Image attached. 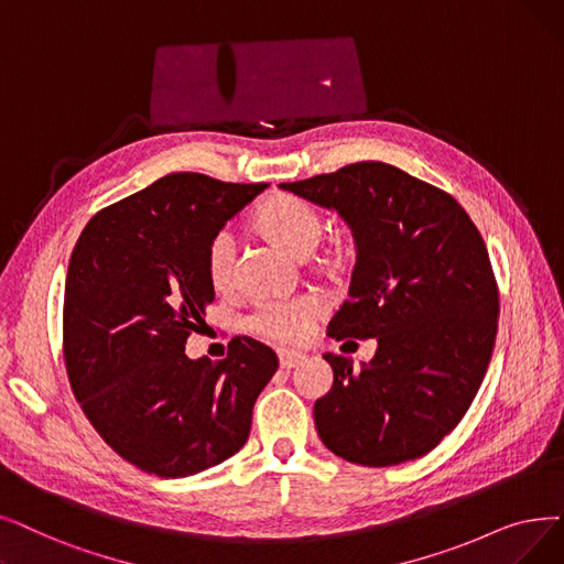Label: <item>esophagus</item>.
<instances>
[{
    "label": "esophagus",
    "mask_w": 564,
    "mask_h": 564,
    "mask_svg": "<svg viewBox=\"0 0 564 564\" xmlns=\"http://www.w3.org/2000/svg\"><path fill=\"white\" fill-rule=\"evenodd\" d=\"M306 357L302 352H295V350H279V361L283 369H295V366H300Z\"/></svg>",
    "instance_id": "1"
}]
</instances>
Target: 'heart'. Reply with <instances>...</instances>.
<instances>
[{"label": "heart", "instance_id": "obj_1", "mask_svg": "<svg viewBox=\"0 0 564 564\" xmlns=\"http://www.w3.org/2000/svg\"><path fill=\"white\" fill-rule=\"evenodd\" d=\"M253 228L288 253L306 258L323 237V216L300 195L274 193L256 209ZM348 262L350 251L340 241L327 243L315 256V267L329 276L346 272ZM203 267L209 285L216 292H226L235 285V243L226 230L216 232L207 241ZM321 313V300L311 295L260 302L249 315V327L279 343H302L313 332Z\"/></svg>", "mask_w": 564, "mask_h": 564}]
</instances>
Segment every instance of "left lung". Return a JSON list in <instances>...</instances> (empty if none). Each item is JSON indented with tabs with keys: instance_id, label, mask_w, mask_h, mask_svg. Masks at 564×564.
<instances>
[{
	"instance_id": "obj_1",
	"label": "left lung",
	"mask_w": 564,
	"mask_h": 564,
	"mask_svg": "<svg viewBox=\"0 0 564 564\" xmlns=\"http://www.w3.org/2000/svg\"><path fill=\"white\" fill-rule=\"evenodd\" d=\"M281 188L352 228L350 297L327 334L378 340L359 371L323 355L334 384L313 405L317 435L366 468L429 454L468 412L496 346L498 283L477 226L447 191L380 161Z\"/></svg>"
}]
</instances>
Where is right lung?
<instances>
[{
    "mask_svg": "<svg viewBox=\"0 0 564 564\" xmlns=\"http://www.w3.org/2000/svg\"><path fill=\"white\" fill-rule=\"evenodd\" d=\"M269 184L173 173L91 216L70 253L62 348L73 394L106 443L156 477L235 456L276 352L235 336L221 361L188 359L214 302L207 241Z\"/></svg>",
    "mask_w": 564,
    "mask_h": 564,
    "instance_id": "1",
    "label": "right lung"
}]
</instances>
